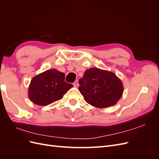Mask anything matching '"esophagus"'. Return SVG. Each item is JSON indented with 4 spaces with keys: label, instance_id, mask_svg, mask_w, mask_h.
<instances>
[{
    "label": "esophagus",
    "instance_id": "1",
    "mask_svg": "<svg viewBox=\"0 0 159 159\" xmlns=\"http://www.w3.org/2000/svg\"><path fill=\"white\" fill-rule=\"evenodd\" d=\"M73 85H74V87H78V85H79V84H78V80H75L74 82L73 83Z\"/></svg>",
    "mask_w": 159,
    "mask_h": 159
}]
</instances>
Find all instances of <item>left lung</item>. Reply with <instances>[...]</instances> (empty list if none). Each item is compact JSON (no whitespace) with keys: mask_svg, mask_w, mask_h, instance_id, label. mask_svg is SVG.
<instances>
[{"mask_svg":"<svg viewBox=\"0 0 159 159\" xmlns=\"http://www.w3.org/2000/svg\"><path fill=\"white\" fill-rule=\"evenodd\" d=\"M79 84V90L85 102L98 108L115 105L123 91L121 81L116 75L97 68L86 70Z\"/></svg>","mask_w":159,"mask_h":159,"instance_id":"8db88e82","label":"left lung"}]
</instances>
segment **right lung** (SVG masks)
Segmentation results:
<instances>
[{"mask_svg": "<svg viewBox=\"0 0 159 159\" xmlns=\"http://www.w3.org/2000/svg\"><path fill=\"white\" fill-rule=\"evenodd\" d=\"M72 87L65 81L64 73L52 69L32 78L28 96L34 103L44 106L61 99Z\"/></svg>", "mask_w": 159, "mask_h": 159, "instance_id": "obj_1", "label": "right lung"}]
</instances>
